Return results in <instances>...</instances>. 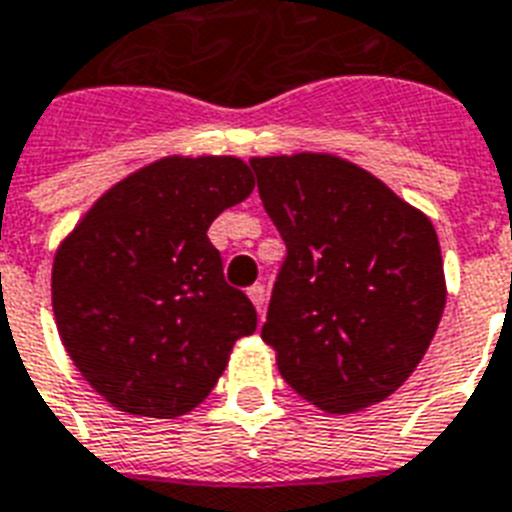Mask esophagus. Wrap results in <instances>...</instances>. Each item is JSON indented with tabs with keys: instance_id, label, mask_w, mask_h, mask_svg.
<instances>
[{
	"instance_id": "obj_1",
	"label": "esophagus",
	"mask_w": 512,
	"mask_h": 512,
	"mask_svg": "<svg viewBox=\"0 0 512 512\" xmlns=\"http://www.w3.org/2000/svg\"><path fill=\"white\" fill-rule=\"evenodd\" d=\"M247 295H249V300L255 303L257 311L263 314V311H265V303H268V292H265L263 284H252V287H249V290H247Z\"/></svg>"
}]
</instances>
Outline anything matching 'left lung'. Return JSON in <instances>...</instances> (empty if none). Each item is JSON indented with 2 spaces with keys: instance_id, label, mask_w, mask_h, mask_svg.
<instances>
[{
  "instance_id": "8db88e82",
  "label": "left lung",
  "mask_w": 512,
  "mask_h": 512,
  "mask_svg": "<svg viewBox=\"0 0 512 512\" xmlns=\"http://www.w3.org/2000/svg\"><path fill=\"white\" fill-rule=\"evenodd\" d=\"M249 166L287 244L260 333L279 373L327 413L381 403L416 370L446 308L432 222L338 155H268Z\"/></svg>"
}]
</instances>
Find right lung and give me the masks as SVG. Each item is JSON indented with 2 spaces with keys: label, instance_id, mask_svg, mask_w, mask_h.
Masks as SVG:
<instances>
[{
  "label": "right lung",
  "instance_id": "obj_1",
  "mask_svg": "<svg viewBox=\"0 0 512 512\" xmlns=\"http://www.w3.org/2000/svg\"><path fill=\"white\" fill-rule=\"evenodd\" d=\"M255 190L241 158L169 155L112 185L61 241L53 317L66 354L117 411L177 419L204 403L252 300L206 230Z\"/></svg>",
  "mask_w": 512,
  "mask_h": 512
}]
</instances>
